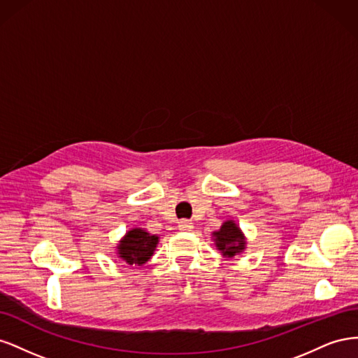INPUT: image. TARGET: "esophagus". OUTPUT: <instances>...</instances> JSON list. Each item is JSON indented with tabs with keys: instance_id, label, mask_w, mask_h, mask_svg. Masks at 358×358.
Returning <instances> with one entry per match:
<instances>
[{
	"instance_id": "obj_1",
	"label": "esophagus",
	"mask_w": 358,
	"mask_h": 358,
	"mask_svg": "<svg viewBox=\"0 0 358 358\" xmlns=\"http://www.w3.org/2000/svg\"><path fill=\"white\" fill-rule=\"evenodd\" d=\"M178 227H179V230H180V231H192V229H194L192 222H191V221H188V220H182V221H179Z\"/></svg>"
}]
</instances>
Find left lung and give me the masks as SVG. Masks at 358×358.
<instances>
[{"label":"left lung","instance_id":"1","mask_svg":"<svg viewBox=\"0 0 358 358\" xmlns=\"http://www.w3.org/2000/svg\"><path fill=\"white\" fill-rule=\"evenodd\" d=\"M212 236L216 248L220 249L225 258H233L234 255L241 254L246 246L245 236L234 221H225L221 225V229L218 231H213Z\"/></svg>","mask_w":358,"mask_h":358}]
</instances>
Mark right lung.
<instances>
[{
  "label": "right lung",
  "mask_w": 358,
  "mask_h": 358,
  "mask_svg": "<svg viewBox=\"0 0 358 358\" xmlns=\"http://www.w3.org/2000/svg\"><path fill=\"white\" fill-rule=\"evenodd\" d=\"M157 245L158 236L143 229H131L117 243V255L128 266H143L154 255Z\"/></svg>",
  "instance_id": "obj_1"
}]
</instances>
